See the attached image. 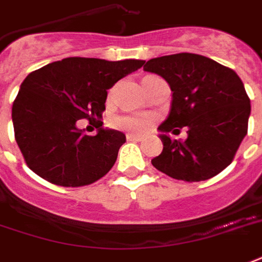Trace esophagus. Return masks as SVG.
<instances>
[{
    "mask_svg": "<svg viewBox=\"0 0 262 262\" xmlns=\"http://www.w3.org/2000/svg\"><path fill=\"white\" fill-rule=\"evenodd\" d=\"M127 141H142V135H137V134H127Z\"/></svg>",
    "mask_w": 262,
    "mask_h": 262,
    "instance_id": "1",
    "label": "esophagus"
}]
</instances>
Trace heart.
Listing matches in <instances>:
<instances>
[{
  "instance_id": "heart-1",
  "label": "heart",
  "mask_w": 262,
  "mask_h": 262,
  "mask_svg": "<svg viewBox=\"0 0 262 262\" xmlns=\"http://www.w3.org/2000/svg\"><path fill=\"white\" fill-rule=\"evenodd\" d=\"M152 123V118L141 114H123L112 118V125L114 128L141 134L148 128Z\"/></svg>"
}]
</instances>
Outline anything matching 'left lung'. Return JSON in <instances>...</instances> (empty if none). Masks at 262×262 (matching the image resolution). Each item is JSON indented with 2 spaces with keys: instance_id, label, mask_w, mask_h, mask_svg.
Segmentation results:
<instances>
[{
  "instance_id": "8db88e82",
  "label": "left lung",
  "mask_w": 262,
  "mask_h": 262,
  "mask_svg": "<svg viewBox=\"0 0 262 262\" xmlns=\"http://www.w3.org/2000/svg\"><path fill=\"white\" fill-rule=\"evenodd\" d=\"M145 71L165 78L173 92L169 116L159 125L163 150L152 165L176 180H208L232 163L247 134L250 99L233 70L192 53L146 61ZM187 126L181 143L165 134Z\"/></svg>"
}]
</instances>
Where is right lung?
Segmentation results:
<instances>
[{
  "mask_svg": "<svg viewBox=\"0 0 262 262\" xmlns=\"http://www.w3.org/2000/svg\"><path fill=\"white\" fill-rule=\"evenodd\" d=\"M142 60L68 57L30 72L12 104L15 139L29 169L55 186L82 187L107 174L125 135L102 128L107 89L144 66ZM86 118L99 131L82 134Z\"/></svg>",
  "mask_w": 262,
  "mask_h": 262,
  "instance_id": "1",
  "label": "right lung"
}]
</instances>
